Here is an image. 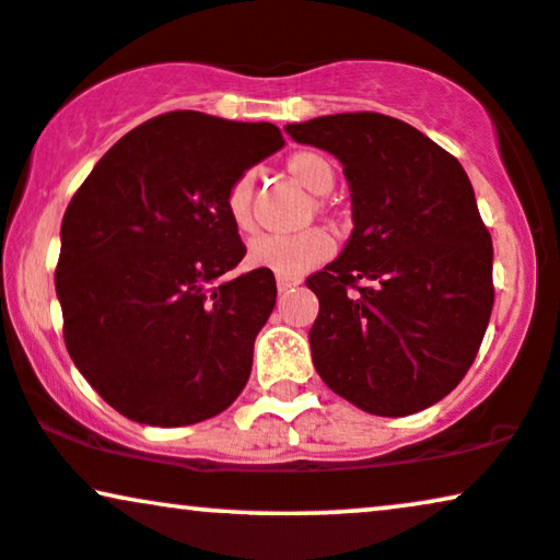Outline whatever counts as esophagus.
Returning <instances> with one entry per match:
<instances>
[{
  "label": "esophagus",
  "instance_id": "obj_1",
  "mask_svg": "<svg viewBox=\"0 0 560 560\" xmlns=\"http://www.w3.org/2000/svg\"><path fill=\"white\" fill-rule=\"evenodd\" d=\"M300 284V279H289V276H276V287H279V292H287V289H292Z\"/></svg>",
  "mask_w": 560,
  "mask_h": 560
}]
</instances>
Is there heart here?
<instances>
[{
  "mask_svg": "<svg viewBox=\"0 0 560 560\" xmlns=\"http://www.w3.org/2000/svg\"><path fill=\"white\" fill-rule=\"evenodd\" d=\"M284 170L294 183L315 194L307 209V222L317 214L328 219L336 228H343L346 211L328 196L336 186V165L325 154L315 150H300L289 154ZM224 207H228L232 224L240 232H250L256 228V175L250 170H245L232 180ZM247 256H250V264L268 268V271L279 276H302L323 266L332 256V237L323 228L302 230L296 235H258L247 245Z\"/></svg>",
  "mask_w": 560,
  "mask_h": 560,
  "instance_id": "obj_1",
  "label": "heart"
}]
</instances>
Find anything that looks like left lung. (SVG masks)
I'll list each match as a JSON object with an SVG mask.
<instances>
[{
	"label": "left lung",
	"mask_w": 560,
	"mask_h": 560,
	"mask_svg": "<svg viewBox=\"0 0 560 560\" xmlns=\"http://www.w3.org/2000/svg\"><path fill=\"white\" fill-rule=\"evenodd\" d=\"M289 137L336 154L351 186L353 232L307 279L310 328L325 385L374 416L442 400L470 370L493 310V245L459 162L382 113L289 124Z\"/></svg>",
	"instance_id": "left-lung-1"
}]
</instances>
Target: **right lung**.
<instances>
[{
  "label": "right lung",
  "instance_id": "right-lung-1",
  "mask_svg": "<svg viewBox=\"0 0 560 560\" xmlns=\"http://www.w3.org/2000/svg\"><path fill=\"white\" fill-rule=\"evenodd\" d=\"M284 147L273 124L170 110L121 137L63 211L56 294L82 377L126 419L188 427L232 406L276 304L224 207Z\"/></svg>",
  "mask_w": 560,
  "mask_h": 560
}]
</instances>
